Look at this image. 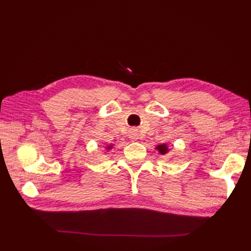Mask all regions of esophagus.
Returning <instances> with one entry per match:
<instances>
[{
  "mask_svg": "<svg viewBox=\"0 0 251 251\" xmlns=\"http://www.w3.org/2000/svg\"><path fill=\"white\" fill-rule=\"evenodd\" d=\"M129 139L131 141H137L138 140V132L137 129H131L129 132Z\"/></svg>",
  "mask_w": 251,
  "mask_h": 251,
  "instance_id": "esophagus-1",
  "label": "esophagus"
}]
</instances>
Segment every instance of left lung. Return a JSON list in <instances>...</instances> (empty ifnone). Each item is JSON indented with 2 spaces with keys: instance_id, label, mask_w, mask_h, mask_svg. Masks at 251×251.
Here are the masks:
<instances>
[{
  "instance_id": "8db88e82",
  "label": "left lung",
  "mask_w": 251,
  "mask_h": 251,
  "mask_svg": "<svg viewBox=\"0 0 251 251\" xmlns=\"http://www.w3.org/2000/svg\"><path fill=\"white\" fill-rule=\"evenodd\" d=\"M156 150L158 151V153L161 154V155H167L170 152V149L168 148V146L166 143H162V145H158L155 147Z\"/></svg>"
}]
</instances>
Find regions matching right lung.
Returning a JSON list of instances; mask_svg holds the SVG:
<instances>
[{
    "instance_id": "right-lung-1",
    "label": "right lung",
    "mask_w": 251,
    "mask_h": 251,
    "mask_svg": "<svg viewBox=\"0 0 251 251\" xmlns=\"http://www.w3.org/2000/svg\"><path fill=\"white\" fill-rule=\"evenodd\" d=\"M113 147H114L113 143H110V145H108V146L105 147V150L106 151H110V150H112V149H113Z\"/></svg>"
}]
</instances>
